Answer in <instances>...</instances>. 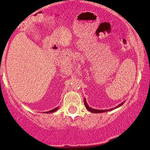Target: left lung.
Masks as SVG:
<instances>
[{"instance_id": "1", "label": "left lung", "mask_w": 150, "mask_h": 150, "mask_svg": "<svg viewBox=\"0 0 150 150\" xmlns=\"http://www.w3.org/2000/svg\"><path fill=\"white\" fill-rule=\"evenodd\" d=\"M84 104H85V106L87 109L89 110V111H91L92 112H94V113H100V112H106V111H108V110H112L113 109H115L116 108H118L121 106L123 104H124V102H122V103H121L120 104H119L117 106H116L115 108H110V109H108V110H98V109H94V108H92L91 107H89V106H88V104L87 103V102H86V99L85 98H84Z\"/></svg>"}]
</instances>
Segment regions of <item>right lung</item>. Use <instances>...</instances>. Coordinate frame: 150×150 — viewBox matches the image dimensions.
Masks as SVG:
<instances>
[{
	"label": "right lung",
	"instance_id": "1",
	"mask_svg": "<svg viewBox=\"0 0 150 150\" xmlns=\"http://www.w3.org/2000/svg\"><path fill=\"white\" fill-rule=\"evenodd\" d=\"M58 108H59V106L58 107H57V108H54V109H52V110H50V111H48V112H44L45 113H50V112H55L56 111V110H58Z\"/></svg>",
	"mask_w": 150,
	"mask_h": 150
}]
</instances>
